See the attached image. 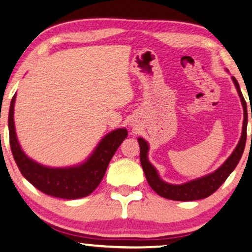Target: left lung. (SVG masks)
<instances>
[{
  "instance_id": "1",
  "label": "left lung",
  "mask_w": 252,
  "mask_h": 252,
  "mask_svg": "<svg viewBox=\"0 0 252 252\" xmlns=\"http://www.w3.org/2000/svg\"><path fill=\"white\" fill-rule=\"evenodd\" d=\"M232 79H233L235 87L238 89L239 96L240 98H241L243 111H245V120H243L242 136L241 139H240L238 146H236L234 152L232 153V155L225 160V163L219 168V170H216L215 172H213V173L206 176H202L200 179H196L190 182H187L185 185H168V183L164 182L163 180H160L158 174H157V171L155 170V167L148 162V144L142 138H138L139 146H140V163L142 170H144V173L146 175V179H147L148 185L152 187V189L155 191L157 194H159V196L166 199H172V200L178 201H192L207 198L223 185L225 180L228 178V175H230L236 167V165H238L240 159H241L243 150H245L246 147L248 113L247 103L245 98H243L239 82L234 77H232Z\"/></svg>"
}]
</instances>
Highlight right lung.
<instances>
[{
	"mask_svg": "<svg viewBox=\"0 0 252 252\" xmlns=\"http://www.w3.org/2000/svg\"><path fill=\"white\" fill-rule=\"evenodd\" d=\"M16 95L12 97L9 112L10 147L21 174L39 191L62 199H78L88 196L102 181L108 163L127 136L126 129H116L106 134L92 156L78 166L52 168L33 162L22 152L13 122Z\"/></svg>",
	"mask_w": 252,
	"mask_h": 252,
	"instance_id": "1",
	"label": "right lung"
}]
</instances>
